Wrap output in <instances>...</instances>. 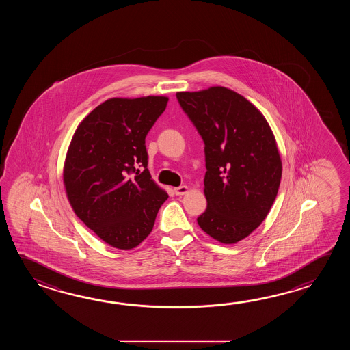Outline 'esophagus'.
I'll return each mask as SVG.
<instances>
[{
	"instance_id": "34e87169",
	"label": "esophagus",
	"mask_w": 350,
	"mask_h": 350,
	"mask_svg": "<svg viewBox=\"0 0 350 350\" xmlns=\"http://www.w3.org/2000/svg\"><path fill=\"white\" fill-rule=\"evenodd\" d=\"M174 191H175L176 195H185L189 191V187L186 185L178 186V187L174 189Z\"/></svg>"
}]
</instances>
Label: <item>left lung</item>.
<instances>
[{"instance_id":"8db88e82","label":"left lung","mask_w":350,"mask_h":350,"mask_svg":"<svg viewBox=\"0 0 350 350\" xmlns=\"http://www.w3.org/2000/svg\"><path fill=\"white\" fill-rule=\"evenodd\" d=\"M176 97L205 144L208 208L198 224L217 241L235 244L264 221L275 200L283 172L275 136L264 115L228 88Z\"/></svg>"}]
</instances>
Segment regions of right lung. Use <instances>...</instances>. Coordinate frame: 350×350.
Here are the masks:
<instances>
[{"instance_id": "obj_1", "label": "right lung", "mask_w": 350, "mask_h": 350, "mask_svg": "<svg viewBox=\"0 0 350 350\" xmlns=\"http://www.w3.org/2000/svg\"><path fill=\"white\" fill-rule=\"evenodd\" d=\"M169 97H112L82 120L67 149L64 185L75 214L106 244L130 250L149 237L169 198L151 178L145 137Z\"/></svg>"}]
</instances>
